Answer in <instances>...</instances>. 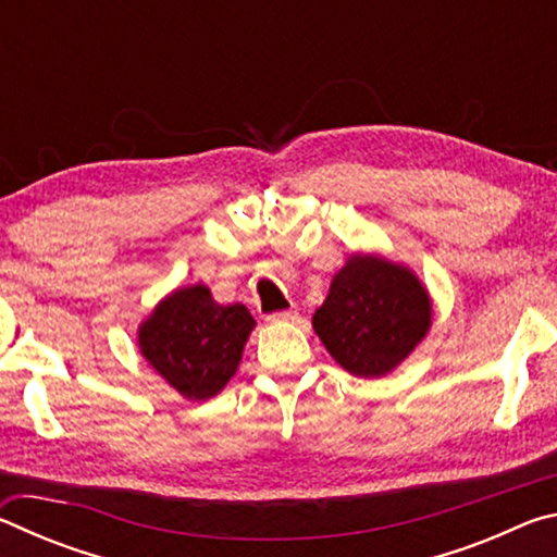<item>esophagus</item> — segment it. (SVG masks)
Segmentation results:
<instances>
[{
    "label": "esophagus",
    "mask_w": 557,
    "mask_h": 557,
    "mask_svg": "<svg viewBox=\"0 0 557 557\" xmlns=\"http://www.w3.org/2000/svg\"><path fill=\"white\" fill-rule=\"evenodd\" d=\"M297 317L295 309H282V312H275V314H268L265 319L268 322H292V319Z\"/></svg>",
    "instance_id": "1"
}]
</instances>
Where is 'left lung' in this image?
<instances>
[{
	"label": "left lung",
	"mask_w": 557,
	"mask_h": 557,
	"mask_svg": "<svg viewBox=\"0 0 557 557\" xmlns=\"http://www.w3.org/2000/svg\"><path fill=\"white\" fill-rule=\"evenodd\" d=\"M432 324V299L410 268L354 252L336 272L312 326L334 361L358 379H381L412 354Z\"/></svg>",
	"instance_id": "1"
}]
</instances>
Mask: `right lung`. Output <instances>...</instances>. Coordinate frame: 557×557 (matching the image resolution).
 Returning a JSON list of instances; mask_svg holds the SVG:
<instances>
[{"label":"right lung","instance_id":"obj_1","mask_svg":"<svg viewBox=\"0 0 557 557\" xmlns=\"http://www.w3.org/2000/svg\"><path fill=\"white\" fill-rule=\"evenodd\" d=\"M256 319L245 305H219L206 285L174 289L139 324V351L188 400L219 395L238 371Z\"/></svg>","mask_w":557,"mask_h":557}]
</instances>
